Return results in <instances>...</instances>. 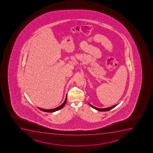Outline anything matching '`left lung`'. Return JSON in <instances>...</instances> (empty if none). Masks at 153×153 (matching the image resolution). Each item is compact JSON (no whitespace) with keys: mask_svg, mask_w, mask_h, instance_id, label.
Listing matches in <instances>:
<instances>
[{"mask_svg":"<svg viewBox=\"0 0 153 153\" xmlns=\"http://www.w3.org/2000/svg\"><path fill=\"white\" fill-rule=\"evenodd\" d=\"M90 104V106L92 107V108H95L96 110H98V111H109V110H111L112 108H115V106H116L117 105H114V106H111V107H110V108H97L96 107H95V106H93L91 104Z\"/></svg>","mask_w":153,"mask_h":153,"instance_id":"left-lung-1","label":"left lung"}]
</instances>
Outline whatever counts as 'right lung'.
<instances>
[{
    "mask_svg": "<svg viewBox=\"0 0 153 153\" xmlns=\"http://www.w3.org/2000/svg\"><path fill=\"white\" fill-rule=\"evenodd\" d=\"M67 100V96H66V98H65V101H64V102H63L62 104H61V105H60L59 106H58L57 108H53V109H51V110H45V109H42V108H38L39 109V110L42 111H45V112H50V113H52V112H54V111H57L60 110L61 108H63V106H65V103H66Z\"/></svg>",
    "mask_w": 153,
    "mask_h": 153,
    "instance_id": "right-lung-1",
    "label": "right lung"
}]
</instances>
